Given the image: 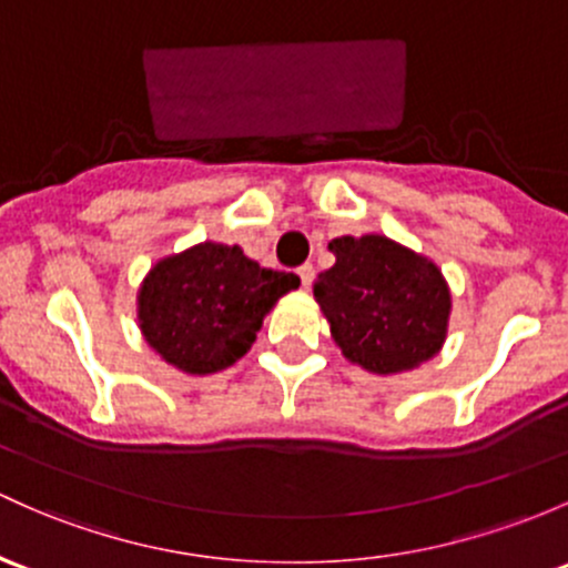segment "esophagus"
I'll return each mask as SVG.
<instances>
[{
	"label": "esophagus",
	"mask_w": 568,
	"mask_h": 568,
	"mask_svg": "<svg viewBox=\"0 0 568 568\" xmlns=\"http://www.w3.org/2000/svg\"><path fill=\"white\" fill-rule=\"evenodd\" d=\"M297 276H301V284L308 290L311 282H314V267H311V265H301V267H297Z\"/></svg>",
	"instance_id": "obj_1"
}]
</instances>
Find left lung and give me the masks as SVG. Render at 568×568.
<instances>
[{
  "label": "left lung",
  "instance_id": "obj_1",
  "mask_svg": "<svg viewBox=\"0 0 568 568\" xmlns=\"http://www.w3.org/2000/svg\"><path fill=\"white\" fill-rule=\"evenodd\" d=\"M327 248L335 265L314 297L346 359L389 376L438 355L453 295L428 257L384 235L333 237Z\"/></svg>",
  "mask_w": 568,
  "mask_h": 568
}]
</instances>
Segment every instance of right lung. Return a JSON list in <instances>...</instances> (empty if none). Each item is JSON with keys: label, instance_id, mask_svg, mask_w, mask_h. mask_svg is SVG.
Here are the masks:
<instances>
[{"label": "right lung", "instance_id": "add662e5", "mask_svg": "<svg viewBox=\"0 0 568 568\" xmlns=\"http://www.w3.org/2000/svg\"><path fill=\"white\" fill-rule=\"evenodd\" d=\"M297 284L295 273L260 267L241 246L197 243L160 260L143 278L140 331L173 368L216 374L252 349L267 311Z\"/></svg>", "mask_w": 568, "mask_h": 568}]
</instances>
